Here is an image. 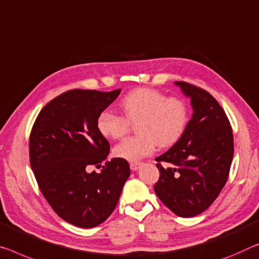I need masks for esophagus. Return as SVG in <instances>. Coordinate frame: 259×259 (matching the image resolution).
<instances>
[{
	"label": "esophagus",
	"mask_w": 259,
	"mask_h": 259,
	"mask_svg": "<svg viewBox=\"0 0 259 259\" xmlns=\"http://www.w3.org/2000/svg\"><path fill=\"white\" fill-rule=\"evenodd\" d=\"M141 165L142 163L141 162H133V163H130V169L131 170H137V169H139V167H141Z\"/></svg>",
	"instance_id": "esophagus-1"
}]
</instances>
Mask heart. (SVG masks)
<instances>
[{"mask_svg": "<svg viewBox=\"0 0 259 259\" xmlns=\"http://www.w3.org/2000/svg\"><path fill=\"white\" fill-rule=\"evenodd\" d=\"M121 115L108 110L97 120L101 136L117 139L136 124L137 136L123 139L115 145L113 153L130 162H138L153 153L155 147H169L182 138L189 122V109L180 98L166 96L157 90L136 89L126 93L120 102Z\"/></svg>", "mask_w": 259, "mask_h": 259, "instance_id": "b5f03b06", "label": "heart"}]
</instances>
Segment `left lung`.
Here are the masks:
<instances>
[{
    "mask_svg": "<svg viewBox=\"0 0 259 259\" xmlns=\"http://www.w3.org/2000/svg\"><path fill=\"white\" fill-rule=\"evenodd\" d=\"M175 85L190 98L194 113L182 138L155 158L160 178L154 191L176 215L190 218L206 210L227 182L234 139L231 123L210 93L186 81Z\"/></svg>",
    "mask_w": 259,
    "mask_h": 259,
    "instance_id": "left-lung-1",
    "label": "left lung"
}]
</instances>
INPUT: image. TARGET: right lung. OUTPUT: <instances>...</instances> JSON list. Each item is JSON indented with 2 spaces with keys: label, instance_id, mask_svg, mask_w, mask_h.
I'll list each match as a JSON object with an SVG mask.
<instances>
[{
  "label": "right lung",
  "instance_id": "1",
  "mask_svg": "<svg viewBox=\"0 0 259 259\" xmlns=\"http://www.w3.org/2000/svg\"><path fill=\"white\" fill-rule=\"evenodd\" d=\"M121 90H70L41 109L30 135V162L48 204L67 223L92 228L112 214L130 175L126 160L106 161L109 143L98 116Z\"/></svg>",
  "mask_w": 259,
  "mask_h": 259
}]
</instances>
